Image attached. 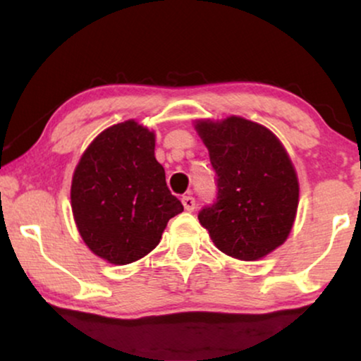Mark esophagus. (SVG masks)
Returning a JSON list of instances; mask_svg holds the SVG:
<instances>
[{
    "instance_id": "1",
    "label": "esophagus",
    "mask_w": 361,
    "mask_h": 361,
    "mask_svg": "<svg viewBox=\"0 0 361 361\" xmlns=\"http://www.w3.org/2000/svg\"><path fill=\"white\" fill-rule=\"evenodd\" d=\"M182 205L187 212H194L195 209V199L192 195H184L182 197Z\"/></svg>"
}]
</instances>
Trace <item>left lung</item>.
I'll return each mask as SVG.
<instances>
[{"label":"left lung","instance_id":"1","mask_svg":"<svg viewBox=\"0 0 361 361\" xmlns=\"http://www.w3.org/2000/svg\"><path fill=\"white\" fill-rule=\"evenodd\" d=\"M216 174V200L199 221L216 248L256 261L288 240L299 205V180L283 142L241 116L197 120Z\"/></svg>","mask_w":361,"mask_h":361}]
</instances>
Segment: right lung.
Returning <instances> with one entry per match:
<instances>
[{
  "label": "right lung",
  "mask_w": 361,
  "mask_h": 361,
  "mask_svg": "<svg viewBox=\"0 0 361 361\" xmlns=\"http://www.w3.org/2000/svg\"><path fill=\"white\" fill-rule=\"evenodd\" d=\"M156 135L135 120L102 131L73 171L71 204L93 255L123 266L159 245L172 216L184 210L154 156Z\"/></svg>",
  "instance_id": "add662e5"
}]
</instances>
